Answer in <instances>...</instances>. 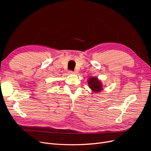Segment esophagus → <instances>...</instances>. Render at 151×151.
<instances>
[{
  "instance_id": "34e87169",
  "label": "esophagus",
  "mask_w": 151,
  "mask_h": 151,
  "mask_svg": "<svg viewBox=\"0 0 151 151\" xmlns=\"http://www.w3.org/2000/svg\"><path fill=\"white\" fill-rule=\"evenodd\" d=\"M70 73V74H77V70H74V71H72V70H69V72H68Z\"/></svg>"
}]
</instances>
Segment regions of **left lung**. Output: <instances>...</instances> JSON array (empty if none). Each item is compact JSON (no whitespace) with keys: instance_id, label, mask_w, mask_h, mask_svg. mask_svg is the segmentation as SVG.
I'll use <instances>...</instances> for the list:
<instances>
[{"instance_id":"1","label":"left lung","mask_w":151,"mask_h":151,"mask_svg":"<svg viewBox=\"0 0 151 151\" xmlns=\"http://www.w3.org/2000/svg\"><path fill=\"white\" fill-rule=\"evenodd\" d=\"M88 84L89 88L94 92H100L102 90V84L96 77H91L88 81Z\"/></svg>"}]
</instances>
